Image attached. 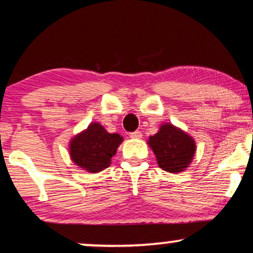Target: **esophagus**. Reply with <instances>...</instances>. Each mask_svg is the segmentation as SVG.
I'll list each match as a JSON object with an SVG mask.
<instances>
[{
    "mask_svg": "<svg viewBox=\"0 0 253 253\" xmlns=\"http://www.w3.org/2000/svg\"><path fill=\"white\" fill-rule=\"evenodd\" d=\"M142 137H143V134L140 131H134V132L130 133V138H132V139H140Z\"/></svg>",
    "mask_w": 253,
    "mask_h": 253,
    "instance_id": "1",
    "label": "esophagus"
}]
</instances>
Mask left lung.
Wrapping results in <instances>:
<instances>
[{
  "instance_id": "obj_1",
  "label": "left lung",
  "mask_w": 253,
  "mask_h": 253,
  "mask_svg": "<svg viewBox=\"0 0 253 253\" xmlns=\"http://www.w3.org/2000/svg\"><path fill=\"white\" fill-rule=\"evenodd\" d=\"M160 169L169 173H180L192 163L196 145L192 136L170 123H164L155 136L147 140Z\"/></svg>"
}]
</instances>
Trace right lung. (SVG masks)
Returning <instances> with one entry per match:
<instances>
[{
    "label": "right lung",
    "mask_w": 253,
    "mask_h": 253,
    "mask_svg": "<svg viewBox=\"0 0 253 253\" xmlns=\"http://www.w3.org/2000/svg\"><path fill=\"white\" fill-rule=\"evenodd\" d=\"M123 142L119 133H109L100 123H90L70 142L72 162L89 173H98L110 166L111 158Z\"/></svg>",
    "instance_id": "add662e5"
}]
</instances>
